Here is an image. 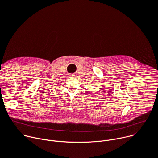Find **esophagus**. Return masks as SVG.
Returning a JSON list of instances; mask_svg holds the SVG:
<instances>
[{"mask_svg":"<svg viewBox=\"0 0 158 158\" xmlns=\"http://www.w3.org/2000/svg\"><path fill=\"white\" fill-rule=\"evenodd\" d=\"M70 77H74V75L71 74V75H70Z\"/></svg>","mask_w":158,"mask_h":158,"instance_id":"obj_1","label":"esophagus"}]
</instances>
